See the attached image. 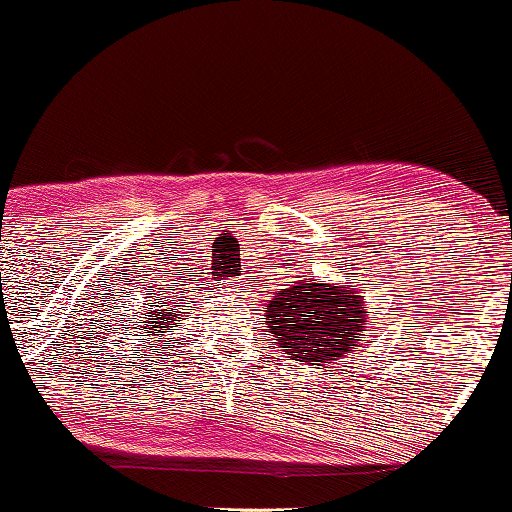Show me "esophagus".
Segmentation results:
<instances>
[{
    "instance_id": "1",
    "label": "esophagus",
    "mask_w": 512,
    "mask_h": 512,
    "mask_svg": "<svg viewBox=\"0 0 512 512\" xmlns=\"http://www.w3.org/2000/svg\"><path fill=\"white\" fill-rule=\"evenodd\" d=\"M238 288V283L236 281H226L224 283V290H226V293H231V290H236Z\"/></svg>"
}]
</instances>
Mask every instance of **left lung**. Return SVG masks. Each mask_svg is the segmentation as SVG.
I'll return each mask as SVG.
<instances>
[{"mask_svg": "<svg viewBox=\"0 0 512 512\" xmlns=\"http://www.w3.org/2000/svg\"><path fill=\"white\" fill-rule=\"evenodd\" d=\"M267 333L293 361L328 368L347 354L359 352L368 328L364 295L354 286L304 278L278 290L267 309Z\"/></svg>", "mask_w": 512, "mask_h": 512, "instance_id": "1", "label": "left lung"}]
</instances>
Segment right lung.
<instances>
[{
  "mask_svg": "<svg viewBox=\"0 0 512 512\" xmlns=\"http://www.w3.org/2000/svg\"><path fill=\"white\" fill-rule=\"evenodd\" d=\"M177 307H179V304H167V302L155 304V302H151V304H148L146 316H141L144 321H137V323H144L139 331H146L148 335H158V338H163L165 333L172 335V331H177V321L186 314V312H177Z\"/></svg>",
  "mask_w": 512,
  "mask_h": 512,
  "instance_id": "obj_1",
  "label": "right lung"
}]
</instances>
